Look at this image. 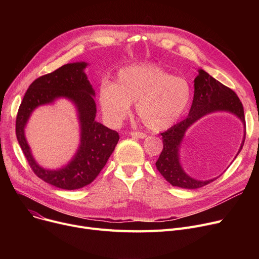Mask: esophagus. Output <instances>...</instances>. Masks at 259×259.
<instances>
[{"label": "esophagus", "mask_w": 259, "mask_h": 259, "mask_svg": "<svg viewBox=\"0 0 259 259\" xmlns=\"http://www.w3.org/2000/svg\"><path fill=\"white\" fill-rule=\"evenodd\" d=\"M130 135H131V137L138 138V139H145L146 138V134L143 133V132H140V131H131Z\"/></svg>", "instance_id": "34e87169"}]
</instances>
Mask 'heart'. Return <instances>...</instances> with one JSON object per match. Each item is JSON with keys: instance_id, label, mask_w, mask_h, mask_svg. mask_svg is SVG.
Returning a JSON list of instances; mask_svg holds the SVG:
<instances>
[{"instance_id": "obj_1", "label": "heart", "mask_w": 259, "mask_h": 259, "mask_svg": "<svg viewBox=\"0 0 259 259\" xmlns=\"http://www.w3.org/2000/svg\"><path fill=\"white\" fill-rule=\"evenodd\" d=\"M191 98L192 89L186 78L153 64L122 68L114 83L104 80L99 89L102 111L109 121L118 124L135 102L139 118L153 131L165 130L180 119Z\"/></svg>"}]
</instances>
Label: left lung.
Wrapping results in <instances>:
<instances>
[{
    "label": "left lung",
    "mask_w": 259,
    "mask_h": 259,
    "mask_svg": "<svg viewBox=\"0 0 259 259\" xmlns=\"http://www.w3.org/2000/svg\"><path fill=\"white\" fill-rule=\"evenodd\" d=\"M216 111H228L235 114L240 118L246 128L243 107L237 94L232 89L223 85L221 81L216 80L206 71L199 69L198 75L194 79V98L188 117L172 126L167 131L160 133L164 148L155 165L159 173L172 186L184 189H197L217 179L205 182L192 179L183 170L179 154L187 129L200 117ZM244 139H246V131H244V138L238 153L242 149Z\"/></svg>",
    "instance_id": "1"
}]
</instances>
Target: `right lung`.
Listing matches in <instances>:
<instances>
[{"label": "right lung", "instance_id": "add662e5", "mask_svg": "<svg viewBox=\"0 0 259 259\" xmlns=\"http://www.w3.org/2000/svg\"><path fill=\"white\" fill-rule=\"evenodd\" d=\"M86 66L85 62L66 64L34 79L24 95L16 120L17 139L34 174L44 182L64 190H75L91 184L105 167L119 140L116 131L94 120L97 105L93 99L94 90L84 72ZM58 97L71 99L78 108L81 145L66 167L47 170L39 167L32 157L23 128L36 106L50 103Z\"/></svg>", "mask_w": 259, "mask_h": 259}]
</instances>
